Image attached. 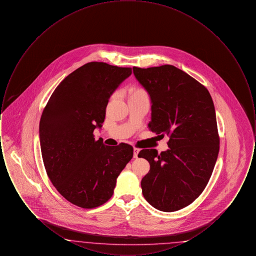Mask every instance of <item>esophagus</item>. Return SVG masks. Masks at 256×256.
I'll return each mask as SVG.
<instances>
[{"label": "esophagus", "instance_id": "esophagus-1", "mask_svg": "<svg viewBox=\"0 0 256 256\" xmlns=\"http://www.w3.org/2000/svg\"><path fill=\"white\" fill-rule=\"evenodd\" d=\"M140 150L137 148H134V158H138V154H139Z\"/></svg>", "mask_w": 256, "mask_h": 256}]
</instances>
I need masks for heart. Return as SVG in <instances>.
Instances as JSON below:
<instances>
[{"label":"heart","mask_w":256,"mask_h":256,"mask_svg":"<svg viewBox=\"0 0 256 256\" xmlns=\"http://www.w3.org/2000/svg\"><path fill=\"white\" fill-rule=\"evenodd\" d=\"M138 91H140V90H138Z\"/></svg>","instance_id":"1"}]
</instances>
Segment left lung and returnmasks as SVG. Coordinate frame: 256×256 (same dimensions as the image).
<instances>
[{"instance_id": "left-lung-1", "label": "left lung", "mask_w": 256, "mask_h": 256, "mask_svg": "<svg viewBox=\"0 0 256 256\" xmlns=\"http://www.w3.org/2000/svg\"><path fill=\"white\" fill-rule=\"evenodd\" d=\"M134 74L150 98V130L170 137L167 150L139 152L150 165L142 193L152 206L174 212L202 193L216 164L220 139L214 104L204 86L172 65L134 67Z\"/></svg>"}]
</instances>
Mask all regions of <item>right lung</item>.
Wrapping results in <instances>:
<instances>
[{
  "mask_svg": "<svg viewBox=\"0 0 256 256\" xmlns=\"http://www.w3.org/2000/svg\"><path fill=\"white\" fill-rule=\"evenodd\" d=\"M132 68L89 62L67 76L43 110L39 139L50 180L68 202L94 208L113 195L134 148L106 146L93 135L104 122L110 96Z\"/></svg>",
  "mask_w": 256,
  "mask_h": 256,
  "instance_id": "right-lung-1",
  "label": "right lung"
}]
</instances>
